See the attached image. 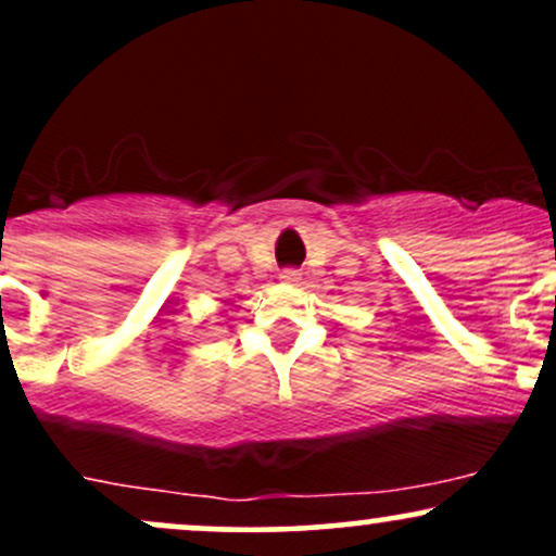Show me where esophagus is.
Wrapping results in <instances>:
<instances>
[{"label": "esophagus", "mask_w": 556, "mask_h": 556, "mask_svg": "<svg viewBox=\"0 0 556 556\" xmlns=\"http://www.w3.org/2000/svg\"><path fill=\"white\" fill-rule=\"evenodd\" d=\"M279 279H282V282H290V285H295L298 279H300V274H298L295 269H285L282 274H279Z\"/></svg>", "instance_id": "esophagus-1"}]
</instances>
